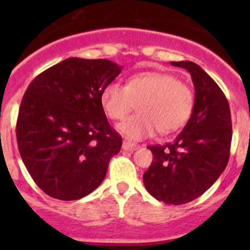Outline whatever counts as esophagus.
Segmentation results:
<instances>
[{
  "label": "esophagus",
  "mask_w": 250,
  "mask_h": 250,
  "mask_svg": "<svg viewBox=\"0 0 250 250\" xmlns=\"http://www.w3.org/2000/svg\"><path fill=\"white\" fill-rule=\"evenodd\" d=\"M122 148L125 151H135V150H138V148H139V145L130 143V141H123Z\"/></svg>",
  "instance_id": "34e87169"
}]
</instances>
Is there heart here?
Here are the masks:
<instances>
[{"label":"heart","mask_w":250,"mask_h":250,"mask_svg":"<svg viewBox=\"0 0 250 250\" xmlns=\"http://www.w3.org/2000/svg\"><path fill=\"white\" fill-rule=\"evenodd\" d=\"M105 112L121 120L138 104L139 113L118 123L117 129L127 139L138 141L152 137L156 130L168 134L188 122L193 110V93L188 85L168 72H140L125 85L111 82L100 95Z\"/></svg>","instance_id":"b5f03b06"}]
</instances>
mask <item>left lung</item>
I'll return each instance as SVG.
<instances>
[{
  "mask_svg": "<svg viewBox=\"0 0 250 250\" xmlns=\"http://www.w3.org/2000/svg\"><path fill=\"white\" fill-rule=\"evenodd\" d=\"M170 64L190 72L195 87L193 110L172 143L148 146L153 160L143 179L156 200L184 204L203 195L225 170L232 127L228 99L213 78L192 62Z\"/></svg>",
  "mask_w": 250,
  "mask_h": 250,
  "instance_id": "8db88e82",
  "label": "left lung"
}]
</instances>
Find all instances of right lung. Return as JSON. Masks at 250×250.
<instances>
[{"mask_svg": "<svg viewBox=\"0 0 250 250\" xmlns=\"http://www.w3.org/2000/svg\"><path fill=\"white\" fill-rule=\"evenodd\" d=\"M122 66L107 59L69 58L27 87L17 121V141L27 172L48 196L80 200L104 180L122 138L103 109L105 85Z\"/></svg>", "mask_w": 250, "mask_h": 250, "instance_id": "1", "label": "right lung"}]
</instances>
